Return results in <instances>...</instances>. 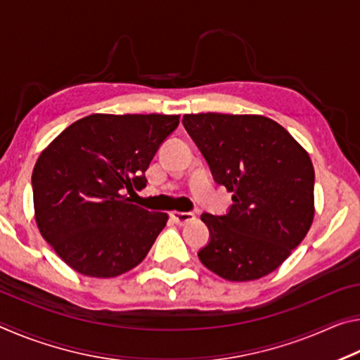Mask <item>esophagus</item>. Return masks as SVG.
I'll return each mask as SVG.
<instances>
[{
  "label": "esophagus",
  "instance_id": "1",
  "mask_svg": "<svg viewBox=\"0 0 360 360\" xmlns=\"http://www.w3.org/2000/svg\"><path fill=\"white\" fill-rule=\"evenodd\" d=\"M169 216H172L173 222L178 225H186L188 222H192L195 219L193 212H182V211H172L169 212Z\"/></svg>",
  "mask_w": 360,
  "mask_h": 360
}]
</instances>
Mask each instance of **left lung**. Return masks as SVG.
Returning a JSON list of instances; mask_svg holds the SVG:
<instances>
[{
    "instance_id": "8db88e82",
    "label": "left lung",
    "mask_w": 360,
    "mask_h": 360,
    "mask_svg": "<svg viewBox=\"0 0 360 360\" xmlns=\"http://www.w3.org/2000/svg\"><path fill=\"white\" fill-rule=\"evenodd\" d=\"M182 124L231 192L227 214L203 212L210 243L202 264L229 281L275 271L307 236L314 217V168L278 122L254 114H186Z\"/></svg>"
}]
</instances>
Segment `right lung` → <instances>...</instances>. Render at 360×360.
Wrapping results in <instances>:
<instances>
[{"label": "right lung", "mask_w": 360, "mask_h": 360, "mask_svg": "<svg viewBox=\"0 0 360 360\" xmlns=\"http://www.w3.org/2000/svg\"><path fill=\"white\" fill-rule=\"evenodd\" d=\"M179 115L92 114L65 129L36 162L34 219L42 238L85 276L115 278L141 264L167 212L133 205L146 169Z\"/></svg>", "instance_id": "right-lung-1"}]
</instances>
